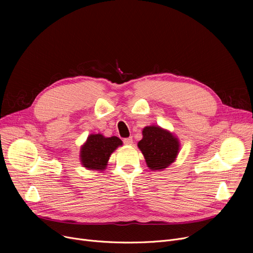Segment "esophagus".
I'll use <instances>...</instances> for the list:
<instances>
[{
	"instance_id": "obj_1",
	"label": "esophagus",
	"mask_w": 253,
	"mask_h": 253,
	"mask_svg": "<svg viewBox=\"0 0 253 253\" xmlns=\"http://www.w3.org/2000/svg\"><path fill=\"white\" fill-rule=\"evenodd\" d=\"M123 142H124L126 145H131L132 143H133V139H132V137L124 138V139H123Z\"/></svg>"
}]
</instances>
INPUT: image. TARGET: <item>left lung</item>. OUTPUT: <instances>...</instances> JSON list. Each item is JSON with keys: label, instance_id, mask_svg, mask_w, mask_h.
Returning <instances> with one entry per match:
<instances>
[{"label": "left lung", "instance_id": "8db88e82", "mask_svg": "<svg viewBox=\"0 0 253 253\" xmlns=\"http://www.w3.org/2000/svg\"><path fill=\"white\" fill-rule=\"evenodd\" d=\"M137 145L152 170L167 168L175 161L179 151L178 138L159 126L144 127L142 139Z\"/></svg>", "mask_w": 253, "mask_h": 253}]
</instances>
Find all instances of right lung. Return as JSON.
<instances>
[{
  "mask_svg": "<svg viewBox=\"0 0 253 253\" xmlns=\"http://www.w3.org/2000/svg\"><path fill=\"white\" fill-rule=\"evenodd\" d=\"M122 143L117 136L104 137L102 134H90L80 153L82 165L89 170H104L111 155Z\"/></svg>",
  "mask_w": 253,
  "mask_h": 253,
  "instance_id": "right-lung-1",
  "label": "right lung"
}]
</instances>
